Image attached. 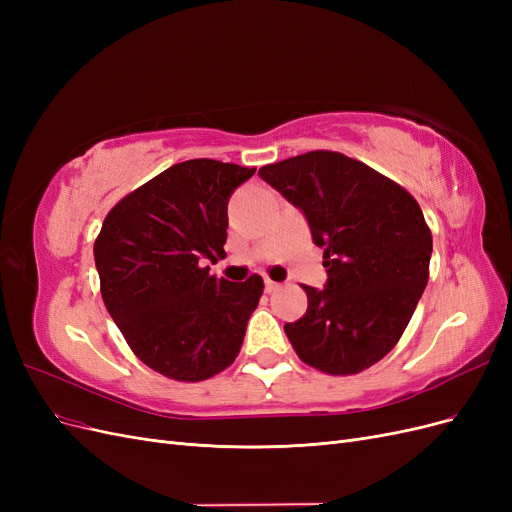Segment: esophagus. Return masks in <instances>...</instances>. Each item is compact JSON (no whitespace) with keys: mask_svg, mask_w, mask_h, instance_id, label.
<instances>
[{"mask_svg":"<svg viewBox=\"0 0 512 512\" xmlns=\"http://www.w3.org/2000/svg\"><path fill=\"white\" fill-rule=\"evenodd\" d=\"M277 288H280V284L273 282V280H269V277H267V280H265V290L271 294V292H275Z\"/></svg>","mask_w":512,"mask_h":512,"instance_id":"34e87169","label":"esophagus"}]
</instances>
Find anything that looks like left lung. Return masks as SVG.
Listing matches in <instances>:
<instances>
[{"label": "left lung", "mask_w": 512, "mask_h": 512, "mask_svg": "<svg viewBox=\"0 0 512 512\" xmlns=\"http://www.w3.org/2000/svg\"><path fill=\"white\" fill-rule=\"evenodd\" d=\"M262 181L303 211L324 247V288L303 286L307 312L284 331L299 359L333 376L378 363L406 331L429 280L431 232L416 200L335 151L267 164Z\"/></svg>", "instance_id": "1"}]
</instances>
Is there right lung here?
Masks as SVG:
<instances>
[{"label":"right lung","mask_w":512,"mask_h":512,"mask_svg":"<svg viewBox=\"0 0 512 512\" xmlns=\"http://www.w3.org/2000/svg\"><path fill=\"white\" fill-rule=\"evenodd\" d=\"M256 168L198 158L166 168L111 209L94 245L102 299L134 354L158 374L198 382L237 359L262 277L228 282V200Z\"/></svg>","instance_id":"right-lung-1"}]
</instances>
